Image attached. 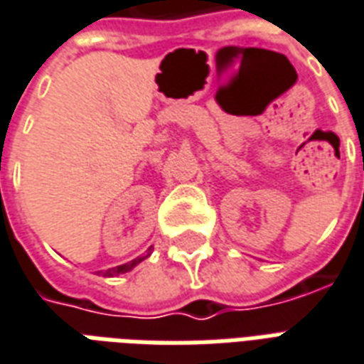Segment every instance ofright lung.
I'll use <instances>...</instances> for the list:
<instances>
[{"label": "right lung", "mask_w": 364, "mask_h": 364, "mask_svg": "<svg viewBox=\"0 0 364 364\" xmlns=\"http://www.w3.org/2000/svg\"><path fill=\"white\" fill-rule=\"evenodd\" d=\"M147 257H149V253H147V255L138 257V259H134V261H130V263L119 264V267H114V269L105 270V274H103V276H117V274H122V272H128V270H132L136 264H140L144 259H147Z\"/></svg>", "instance_id": "obj_1"}]
</instances>
